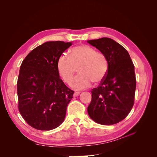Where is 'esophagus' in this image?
Masks as SVG:
<instances>
[{"mask_svg":"<svg viewBox=\"0 0 157 157\" xmlns=\"http://www.w3.org/2000/svg\"><path fill=\"white\" fill-rule=\"evenodd\" d=\"M80 92H75V93H74V96H78V95L80 94Z\"/></svg>","mask_w":157,"mask_h":157,"instance_id":"esophagus-1","label":"esophagus"}]
</instances>
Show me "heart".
Here are the masks:
<instances>
[{
	"label": "heart",
	"mask_w": 157,
	"mask_h": 157,
	"mask_svg": "<svg viewBox=\"0 0 157 157\" xmlns=\"http://www.w3.org/2000/svg\"><path fill=\"white\" fill-rule=\"evenodd\" d=\"M60 78L69 84L78 69L79 75L71 83L74 90L89 87L92 82L99 83L105 78L109 69L107 56L88 45H80L72 48L69 56L61 55L57 62Z\"/></svg>",
	"instance_id": "obj_1"
}]
</instances>
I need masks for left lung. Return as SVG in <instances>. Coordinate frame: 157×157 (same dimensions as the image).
I'll return each instance as SVG.
<instances>
[{
  "label": "left lung",
  "instance_id": "1",
  "mask_svg": "<svg viewBox=\"0 0 157 157\" xmlns=\"http://www.w3.org/2000/svg\"><path fill=\"white\" fill-rule=\"evenodd\" d=\"M87 42L105 54L109 62L105 78L91 91L88 113L98 124H117L128 116L134 103L136 79L134 63L128 51L111 39L103 37Z\"/></svg>",
  "mask_w": 157,
  "mask_h": 157
}]
</instances>
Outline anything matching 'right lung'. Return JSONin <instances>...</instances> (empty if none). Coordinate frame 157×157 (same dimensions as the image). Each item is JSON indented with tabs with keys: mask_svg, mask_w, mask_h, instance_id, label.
<instances>
[{
	"mask_svg": "<svg viewBox=\"0 0 157 157\" xmlns=\"http://www.w3.org/2000/svg\"><path fill=\"white\" fill-rule=\"evenodd\" d=\"M71 45V42H44L29 53L21 65L18 109L27 124L36 130H53L65 119L74 91L59 78L57 62Z\"/></svg>",
	"mask_w": 157,
	"mask_h": 157,
	"instance_id": "right-lung-1",
	"label": "right lung"
}]
</instances>
